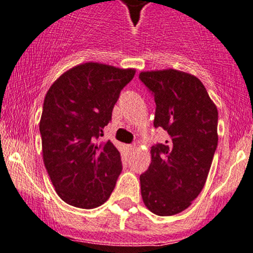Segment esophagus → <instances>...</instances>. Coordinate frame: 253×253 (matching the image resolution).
<instances>
[{"instance_id":"esophagus-1","label":"esophagus","mask_w":253,"mask_h":253,"mask_svg":"<svg viewBox=\"0 0 253 253\" xmlns=\"http://www.w3.org/2000/svg\"><path fill=\"white\" fill-rule=\"evenodd\" d=\"M126 148L127 152L132 153V152H134V151H135V145H126Z\"/></svg>"}]
</instances>
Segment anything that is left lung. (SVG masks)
Masks as SVG:
<instances>
[{
    "label": "left lung",
    "instance_id": "obj_1",
    "mask_svg": "<svg viewBox=\"0 0 253 253\" xmlns=\"http://www.w3.org/2000/svg\"><path fill=\"white\" fill-rule=\"evenodd\" d=\"M139 78L155 97L153 126L169 135L151 148V165L140 175L141 196L155 214L174 215L204 189L218 145V111L195 75L163 69Z\"/></svg>",
    "mask_w": 253,
    "mask_h": 253
}]
</instances>
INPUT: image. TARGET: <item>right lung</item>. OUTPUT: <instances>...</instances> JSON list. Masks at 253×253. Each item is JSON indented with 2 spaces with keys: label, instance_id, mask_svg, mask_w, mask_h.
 Masks as SVG:
<instances>
[{
  "label": "right lung",
  "instance_id": "right-lung-1",
  "mask_svg": "<svg viewBox=\"0 0 253 253\" xmlns=\"http://www.w3.org/2000/svg\"><path fill=\"white\" fill-rule=\"evenodd\" d=\"M134 75L135 69L88 62L67 70L48 88L40 119L42 158L66 204L91 210L105 204L114 190L121 153L100 137Z\"/></svg>",
  "mask_w": 253,
  "mask_h": 253
}]
</instances>
